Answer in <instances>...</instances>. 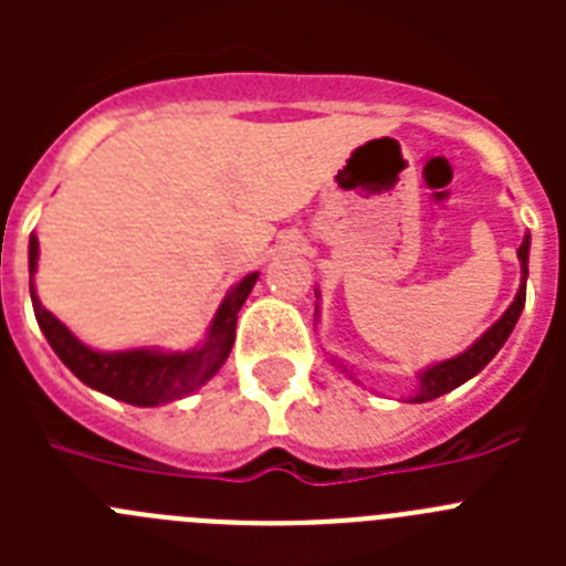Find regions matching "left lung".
<instances>
[{
  "label": "left lung",
  "mask_w": 566,
  "mask_h": 566,
  "mask_svg": "<svg viewBox=\"0 0 566 566\" xmlns=\"http://www.w3.org/2000/svg\"><path fill=\"white\" fill-rule=\"evenodd\" d=\"M516 254H518V266H522V283H518V292H516V297H513V303L507 306V312H504L502 317H499L496 323H493V326H490L488 332H484L482 337L476 339V343L468 345L462 354H457V357L442 359V363H433V365H428V368H422V371L417 374V391L408 397V402H431V399H437V397H442V394L453 391V388H459V385H464L468 379L476 377L484 365L496 357L499 348L507 343V337L513 334V328H516L518 317H522L524 300H527L530 232L524 234L522 247H518ZM314 294H317V300H319V292H314ZM317 312H319V306H317ZM339 368H343V374H348V377L357 382V377H354V374L348 371L343 363H339Z\"/></svg>",
  "instance_id": "8db88e82"
}]
</instances>
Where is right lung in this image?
Segmentation results:
<instances>
[{"label": "right lung", "instance_id": "obj_1", "mask_svg": "<svg viewBox=\"0 0 566 566\" xmlns=\"http://www.w3.org/2000/svg\"><path fill=\"white\" fill-rule=\"evenodd\" d=\"M36 266L39 238L30 234V300H33L36 323L44 337H48L50 348L93 391H102L127 405H138V408H155V405H167L175 402V399L189 397L221 371V365L227 363L234 345V323H238L240 306L247 303L260 277V272H252L229 289L218 312H214L212 323H209L207 337L189 352H164L158 345L124 348V352H98V348L84 345L56 314H50L42 306V300L33 289Z\"/></svg>", "mask_w": 566, "mask_h": 566}]
</instances>
